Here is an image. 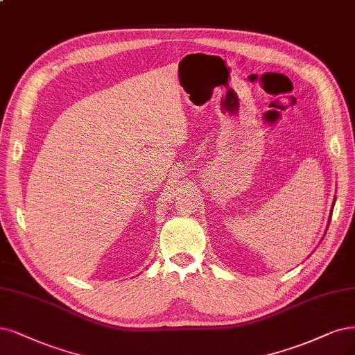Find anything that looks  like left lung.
I'll use <instances>...</instances> for the list:
<instances>
[{
	"instance_id": "left-lung-1",
	"label": "left lung",
	"mask_w": 355,
	"mask_h": 355,
	"mask_svg": "<svg viewBox=\"0 0 355 355\" xmlns=\"http://www.w3.org/2000/svg\"><path fill=\"white\" fill-rule=\"evenodd\" d=\"M334 204H335V201H334Z\"/></svg>"
}]
</instances>
